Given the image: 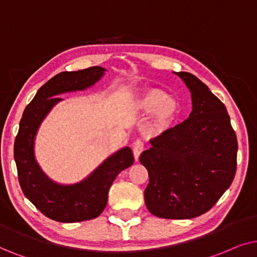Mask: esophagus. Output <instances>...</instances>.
<instances>
[{"instance_id": "34e87169", "label": "esophagus", "mask_w": 257, "mask_h": 257, "mask_svg": "<svg viewBox=\"0 0 257 257\" xmlns=\"http://www.w3.org/2000/svg\"><path fill=\"white\" fill-rule=\"evenodd\" d=\"M143 152V143L139 140H136L133 145V153H134V159L135 161H139V157L141 155V153Z\"/></svg>"}]
</instances>
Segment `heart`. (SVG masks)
Returning <instances> with one entry per match:
<instances>
[{"label": "heart", "mask_w": 257, "mask_h": 257, "mask_svg": "<svg viewBox=\"0 0 257 257\" xmlns=\"http://www.w3.org/2000/svg\"><path fill=\"white\" fill-rule=\"evenodd\" d=\"M136 110L150 112L147 133L150 136H162L167 134L182 112L181 102L174 96H167L166 91L160 88L150 87L140 91L135 100Z\"/></svg>", "instance_id": "1"}]
</instances>
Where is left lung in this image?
<instances>
[{"instance_id":"left-lung-1","label":"left lung","mask_w":257,"mask_h":257,"mask_svg":"<svg viewBox=\"0 0 257 257\" xmlns=\"http://www.w3.org/2000/svg\"><path fill=\"white\" fill-rule=\"evenodd\" d=\"M191 94L189 118L150 140L140 162L148 170L145 201L153 215L186 220L200 216L230 187L237 139L225 105L195 75L175 73Z\"/></svg>"}]
</instances>
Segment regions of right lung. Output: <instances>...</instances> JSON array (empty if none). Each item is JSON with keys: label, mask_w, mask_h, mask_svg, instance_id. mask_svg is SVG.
<instances>
[{"label": "right lung", "mask_w": 257, "mask_h": 257, "mask_svg": "<svg viewBox=\"0 0 257 257\" xmlns=\"http://www.w3.org/2000/svg\"><path fill=\"white\" fill-rule=\"evenodd\" d=\"M105 69L90 67L55 75L41 87L23 111L14 143L19 182L26 197L43 215L63 223H74L100 216L107 206L108 191L116 176L134 163L129 147L119 149L81 182L59 184L40 168L34 153L39 126L55 104L62 101L60 94L84 90L103 76Z\"/></svg>", "instance_id": "right-lung-1"}]
</instances>
